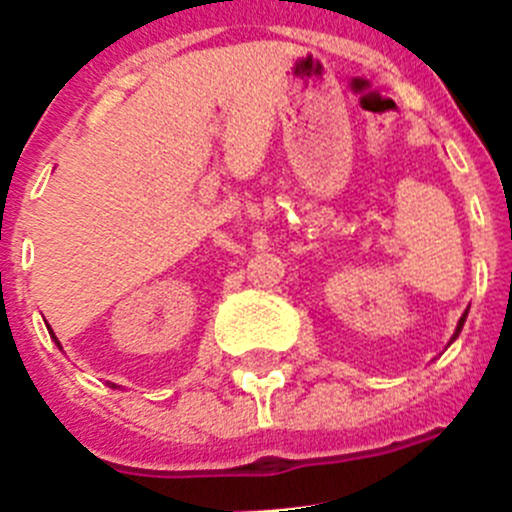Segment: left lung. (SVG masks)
Returning a JSON list of instances; mask_svg holds the SVG:
<instances>
[{"label":"left lung","mask_w":512,"mask_h":512,"mask_svg":"<svg viewBox=\"0 0 512 512\" xmlns=\"http://www.w3.org/2000/svg\"><path fill=\"white\" fill-rule=\"evenodd\" d=\"M468 310H470V307H468ZM468 310H465L463 315H460V320H458V327H455V332H453V337H450V342H455V340H458L460 330H463V325H465V317H468ZM450 342H448V345H450Z\"/></svg>","instance_id":"8db88e82"}]
</instances>
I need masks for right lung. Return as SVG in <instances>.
Segmentation results:
<instances>
[{"instance_id": "obj_1", "label": "right lung", "mask_w": 512, "mask_h": 512, "mask_svg": "<svg viewBox=\"0 0 512 512\" xmlns=\"http://www.w3.org/2000/svg\"><path fill=\"white\" fill-rule=\"evenodd\" d=\"M47 330H49V337H52V340L57 342V347H59V350H62V345H59V340H57V335H54V332H52V327L47 325ZM109 385H112V382H109ZM112 388H117V385H112Z\"/></svg>"}]
</instances>
